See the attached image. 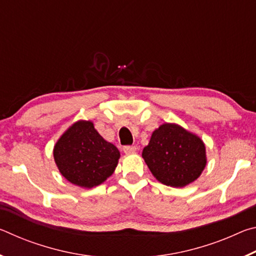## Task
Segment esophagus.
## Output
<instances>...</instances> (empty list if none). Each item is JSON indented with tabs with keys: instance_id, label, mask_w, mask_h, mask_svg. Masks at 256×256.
Masks as SVG:
<instances>
[{
	"instance_id": "1",
	"label": "esophagus",
	"mask_w": 256,
	"mask_h": 256,
	"mask_svg": "<svg viewBox=\"0 0 256 256\" xmlns=\"http://www.w3.org/2000/svg\"><path fill=\"white\" fill-rule=\"evenodd\" d=\"M123 151L125 154H134L136 151V146H125L123 148Z\"/></svg>"
}]
</instances>
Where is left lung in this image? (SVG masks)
<instances>
[{"instance_id":"left-lung-1","label":"left lung","mask_w":256,"mask_h":256,"mask_svg":"<svg viewBox=\"0 0 256 256\" xmlns=\"http://www.w3.org/2000/svg\"><path fill=\"white\" fill-rule=\"evenodd\" d=\"M142 157L156 178L172 188L192 183L206 164V146L201 138L172 123L154 130Z\"/></svg>"}]
</instances>
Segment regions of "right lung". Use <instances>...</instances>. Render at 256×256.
Masks as SVG:
<instances>
[{"label": "right lung", "mask_w": 256, "mask_h": 256, "mask_svg": "<svg viewBox=\"0 0 256 256\" xmlns=\"http://www.w3.org/2000/svg\"><path fill=\"white\" fill-rule=\"evenodd\" d=\"M53 154L60 174L86 188L104 183L114 172L120 156L90 120H78L68 128L56 142Z\"/></svg>", "instance_id": "1"}]
</instances>
